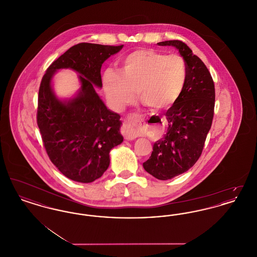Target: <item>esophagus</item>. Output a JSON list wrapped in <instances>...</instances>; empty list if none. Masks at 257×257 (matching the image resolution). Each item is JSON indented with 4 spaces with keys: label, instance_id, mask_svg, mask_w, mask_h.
<instances>
[{
    "label": "esophagus",
    "instance_id": "34e87169",
    "mask_svg": "<svg viewBox=\"0 0 257 257\" xmlns=\"http://www.w3.org/2000/svg\"><path fill=\"white\" fill-rule=\"evenodd\" d=\"M142 120V115L135 113L127 117L121 127V133L125 140L132 141L137 138V132L135 130L134 125Z\"/></svg>",
    "mask_w": 257,
    "mask_h": 257
}]
</instances>
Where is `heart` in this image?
Instances as JSON below:
<instances>
[{"label": "heart", "instance_id": "heart-1", "mask_svg": "<svg viewBox=\"0 0 257 257\" xmlns=\"http://www.w3.org/2000/svg\"><path fill=\"white\" fill-rule=\"evenodd\" d=\"M187 79V67L179 55L154 50H137L121 62L120 72L103 74V87L110 106L116 110L139 98L152 110H165L180 96Z\"/></svg>", "mask_w": 257, "mask_h": 257}]
</instances>
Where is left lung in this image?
<instances>
[{
  "mask_svg": "<svg viewBox=\"0 0 257 257\" xmlns=\"http://www.w3.org/2000/svg\"><path fill=\"white\" fill-rule=\"evenodd\" d=\"M173 46L183 57L187 79L178 99L166 112L168 130L153 145L145 170L160 180H169L191 169L199 159L211 128L215 85L206 65L180 40L157 43Z\"/></svg>",
  "mask_w": 257,
  "mask_h": 257,
  "instance_id": "left-lung-1",
  "label": "left lung"
}]
</instances>
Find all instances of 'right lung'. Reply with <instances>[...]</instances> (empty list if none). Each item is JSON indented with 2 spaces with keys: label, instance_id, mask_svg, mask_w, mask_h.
<instances>
[{
  "label": "right lung",
  "instance_id": "1",
  "mask_svg": "<svg viewBox=\"0 0 257 257\" xmlns=\"http://www.w3.org/2000/svg\"><path fill=\"white\" fill-rule=\"evenodd\" d=\"M122 47L79 43L53 61L42 77L37 125L51 162L74 181L90 183L101 177L109 168L110 149L122 143L120 115L108 110L95 91L102 86V63ZM61 68L73 69L81 81L77 96L65 102L50 87L52 75Z\"/></svg>",
  "mask_w": 257,
  "mask_h": 257
}]
</instances>
